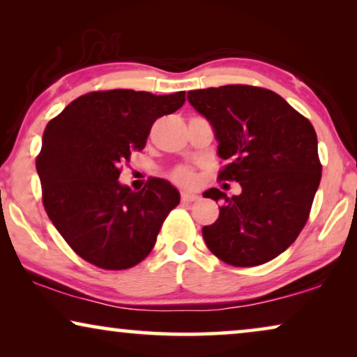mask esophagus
Segmentation results:
<instances>
[{
  "instance_id": "1",
  "label": "esophagus",
  "mask_w": 357,
  "mask_h": 357,
  "mask_svg": "<svg viewBox=\"0 0 357 357\" xmlns=\"http://www.w3.org/2000/svg\"><path fill=\"white\" fill-rule=\"evenodd\" d=\"M199 197L192 192H182V202H197Z\"/></svg>"
}]
</instances>
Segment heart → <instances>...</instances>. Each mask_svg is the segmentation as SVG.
<instances>
[{
    "mask_svg": "<svg viewBox=\"0 0 357 357\" xmlns=\"http://www.w3.org/2000/svg\"><path fill=\"white\" fill-rule=\"evenodd\" d=\"M174 178L177 180L178 183H192L193 182V174H192V170H190V169L183 167V169L175 170Z\"/></svg>",
    "mask_w": 357,
    "mask_h": 357,
    "instance_id": "1",
    "label": "heart"
}]
</instances>
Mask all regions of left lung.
I'll use <instances>...</instances> for the list:
<instances>
[{"mask_svg":"<svg viewBox=\"0 0 357 357\" xmlns=\"http://www.w3.org/2000/svg\"><path fill=\"white\" fill-rule=\"evenodd\" d=\"M190 105L213 126L218 155L227 160L221 180H236L242 193L218 188L203 197L224 204L203 227L219 260L257 266L296 241L309 218L321 178L314 126L276 92L229 84L190 91Z\"/></svg>","mask_w":357,"mask_h":357,"instance_id":"left-lung-1","label":"left lung"}]
</instances>
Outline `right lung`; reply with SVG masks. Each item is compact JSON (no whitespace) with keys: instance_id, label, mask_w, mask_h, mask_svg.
Wrapping results in <instances>:
<instances>
[{"instance_id":"right-lung-1","label":"right lung","mask_w":357,"mask_h":357,"mask_svg":"<svg viewBox=\"0 0 357 357\" xmlns=\"http://www.w3.org/2000/svg\"><path fill=\"white\" fill-rule=\"evenodd\" d=\"M183 102L185 91L167 96L131 89L89 92L48 121L36 162L43 206L86 261L126 270L153 250L180 193L158 177L133 192L119 182L120 165L144 148L154 121Z\"/></svg>"}]
</instances>
